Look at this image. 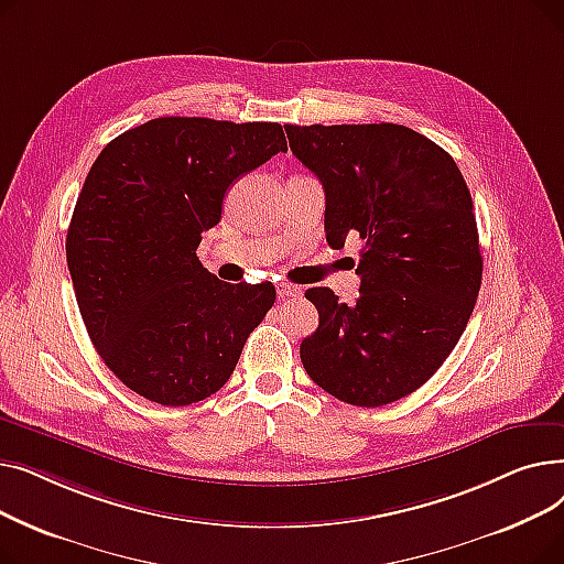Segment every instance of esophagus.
Wrapping results in <instances>:
<instances>
[{
  "mask_svg": "<svg viewBox=\"0 0 564 564\" xmlns=\"http://www.w3.org/2000/svg\"><path fill=\"white\" fill-rule=\"evenodd\" d=\"M276 294H279V300H288V297H300L302 290L294 285H288V283H276Z\"/></svg>",
  "mask_w": 564,
  "mask_h": 564,
  "instance_id": "obj_1",
  "label": "esophagus"
}]
</instances>
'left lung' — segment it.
Returning <instances> with one entry per match:
<instances>
[{
	"label": "left lung",
	"instance_id": "left-lung-1",
	"mask_svg": "<svg viewBox=\"0 0 564 564\" xmlns=\"http://www.w3.org/2000/svg\"><path fill=\"white\" fill-rule=\"evenodd\" d=\"M290 148L327 194L332 249L364 240L357 304L306 290L319 313L300 354L319 389L354 406L391 404L441 368L482 283L470 192L455 160L395 123L288 126Z\"/></svg>",
	"mask_w": 564,
	"mask_h": 564
}]
</instances>
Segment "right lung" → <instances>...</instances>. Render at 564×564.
<instances>
[{
  "label": "right lung",
  "mask_w": 564,
  "mask_h": 564,
  "mask_svg": "<svg viewBox=\"0 0 564 564\" xmlns=\"http://www.w3.org/2000/svg\"><path fill=\"white\" fill-rule=\"evenodd\" d=\"M285 151L279 123L164 116L118 134L88 171L68 270L88 338L141 398L185 406L217 393L274 306L272 283H224L196 249L237 177Z\"/></svg>",
  "instance_id": "right-lung-1"
}]
</instances>
